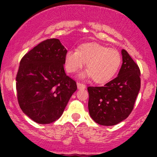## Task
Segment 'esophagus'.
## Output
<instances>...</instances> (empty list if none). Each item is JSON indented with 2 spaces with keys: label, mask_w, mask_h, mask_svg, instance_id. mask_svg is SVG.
I'll use <instances>...</instances> for the list:
<instances>
[{
  "label": "esophagus",
  "mask_w": 157,
  "mask_h": 157,
  "mask_svg": "<svg viewBox=\"0 0 157 157\" xmlns=\"http://www.w3.org/2000/svg\"><path fill=\"white\" fill-rule=\"evenodd\" d=\"M77 87H78V89H84L85 87H86L85 84H83V83H80V82H77Z\"/></svg>",
  "instance_id": "esophagus-1"
}]
</instances>
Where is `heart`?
Wrapping results in <instances>:
<instances>
[{"mask_svg":"<svg viewBox=\"0 0 157 157\" xmlns=\"http://www.w3.org/2000/svg\"><path fill=\"white\" fill-rule=\"evenodd\" d=\"M86 63L88 76L94 82L105 83L112 78L121 64V55L117 49L96 42L85 43L77 51H68L65 56L67 72L74 73Z\"/></svg>","mask_w":157,"mask_h":157,"instance_id":"1","label":"heart"}]
</instances>
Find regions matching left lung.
I'll return each instance as SVG.
<instances>
[{"instance_id": "1", "label": "left lung", "mask_w": 157, "mask_h": 157, "mask_svg": "<svg viewBox=\"0 0 157 157\" xmlns=\"http://www.w3.org/2000/svg\"><path fill=\"white\" fill-rule=\"evenodd\" d=\"M122 65L118 77L103 86H88V109L93 121L112 126L126 119L134 109L140 89V71L122 49Z\"/></svg>"}]
</instances>
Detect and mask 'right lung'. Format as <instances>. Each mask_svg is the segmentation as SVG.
Here are the masks:
<instances>
[{
	"label": "right lung",
	"instance_id": "add662e5",
	"mask_svg": "<svg viewBox=\"0 0 157 157\" xmlns=\"http://www.w3.org/2000/svg\"><path fill=\"white\" fill-rule=\"evenodd\" d=\"M67 49L58 39L42 41L22 58L16 77L19 105L39 124L62 115L77 83L64 69Z\"/></svg>",
	"mask_w": 157,
	"mask_h": 157
}]
</instances>
